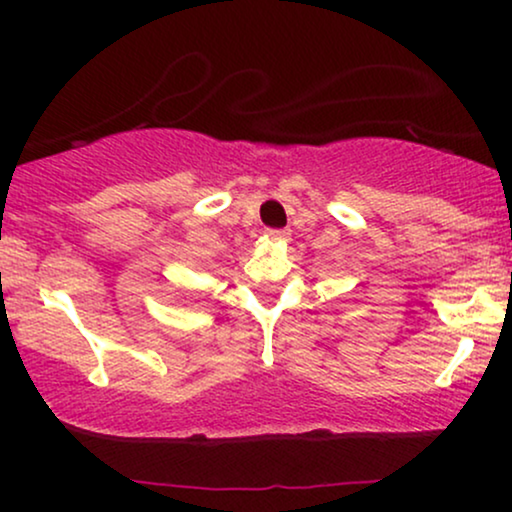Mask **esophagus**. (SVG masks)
I'll use <instances>...</instances> for the list:
<instances>
[{"label": "esophagus", "mask_w": 512, "mask_h": 512, "mask_svg": "<svg viewBox=\"0 0 512 512\" xmlns=\"http://www.w3.org/2000/svg\"><path fill=\"white\" fill-rule=\"evenodd\" d=\"M289 230H268V237L270 240H275V242H286L289 240Z\"/></svg>", "instance_id": "1"}]
</instances>
